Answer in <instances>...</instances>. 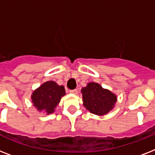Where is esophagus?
Segmentation results:
<instances>
[{
  "mask_svg": "<svg viewBox=\"0 0 155 155\" xmlns=\"http://www.w3.org/2000/svg\"><path fill=\"white\" fill-rule=\"evenodd\" d=\"M70 93L71 94H77L78 91L77 89H73V90H70Z\"/></svg>",
  "mask_w": 155,
  "mask_h": 155,
  "instance_id": "obj_1",
  "label": "esophagus"
}]
</instances>
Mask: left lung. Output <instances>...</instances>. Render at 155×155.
I'll return each instance as SVG.
<instances>
[{"instance_id":"8db88e82","label":"left lung","mask_w":155,"mask_h":155,"mask_svg":"<svg viewBox=\"0 0 155 155\" xmlns=\"http://www.w3.org/2000/svg\"><path fill=\"white\" fill-rule=\"evenodd\" d=\"M84 105L92 113L104 115L113 108L117 101V97L96 83H89L83 87Z\"/></svg>"}]
</instances>
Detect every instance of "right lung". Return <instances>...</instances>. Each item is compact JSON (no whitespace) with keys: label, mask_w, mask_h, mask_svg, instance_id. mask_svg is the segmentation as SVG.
Returning a JSON list of instances; mask_svg holds the SVG:
<instances>
[{"label":"right lung","mask_w":155,"mask_h":155,"mask_svg":"<svg viewBox=\"0 0 155 155\" xmlns=\"http://www.w3.org/2000/svg\"><path fill=\"white\" fill-rule=\"evenodd\" d=\"M63 86H59L54 81H48L41 85L33 92L32 101L38 110H44L47 114L54 112L62 97L65 95Z\"/></svg>","instance_id":"obj_1"}]
</instances>
